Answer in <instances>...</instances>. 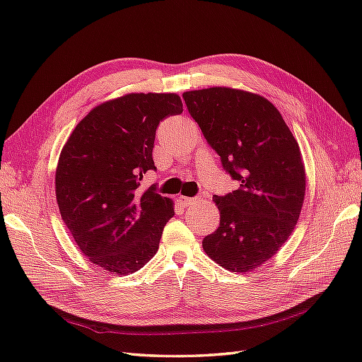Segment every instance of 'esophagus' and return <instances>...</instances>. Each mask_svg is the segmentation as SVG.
I'll use <instances>...</instances> for the list:
<instances>
[{"instance_id": "1", "label": "esophagus", "mask_w": 362, "mask_h": 362, "mask_svg": "<svg viewBox=\"0 0 362 362\" xmlns=\"http://www.w3.org/2000/svg\"><path fill=\"white\" fill-rule=\"evenodd\" d=\"M179 202L183 205V206H191L199 202L197 197H185V196H180L179 197Z\"/></svg>"}]
</instances>
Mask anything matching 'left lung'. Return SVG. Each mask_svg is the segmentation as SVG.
I'll return each mask as SVG.
<instances>
[{"mask_svg": "<svg viewBox=\"0 0 362 362\" xmlns=\"http://www.w3.org/2000/svg\"><path fill=\"white\" fill-rule=\"evenodd\" d=\"M187 109L240 188L213 196L221 213L205 236L206 255L232 272H249L271 259L294 230L305 199L298 143L266 98L211 87L183 93Z\"/></svg>", "mask_w": 362, "mask_h": 362, "instance_id": "8db88e82", "label": "left lung"}]
</instances>
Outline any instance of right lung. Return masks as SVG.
<instances>
[{"instance_id":"1","label":"right lung","mask_w":362,"mask_h":362,"mask_svg":"<svg viewBox=\"0 0 362 362\" xmlns=\"http://www.w3.org/2000/svg\"><path fill=\"white\" fill-rule=\"evenodd\" d=\"M175 93H130L95 107L59 157L56 197L81 252L112 274H132L156 255L173 201L141 188L161 119L180 115Z\"/></svg>"}]
</instances>
